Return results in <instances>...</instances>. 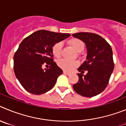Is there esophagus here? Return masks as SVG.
I'll return each instance as SVG.
<instances>
[{
	"mask_svg": "<svg viewBox=\"0 0 126 126\" xmlns=\"http://www.w3.org/2000/svg\"><path fill=\"white\" fill-rule=\"evenodd\" d=\"M63 73H64V75H70L71 73H69V72H67V71H63Z\"/></svg>",
	"mask_w": 126,
	"mask_h": 126,
	"instance_id": "34e87169",
	"label": "esophagus"
}]
</instances>
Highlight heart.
<instances>
[{"label":"heart","instance_id":"1","mask_svg":"<svg viewBox=\"0 0 126 126\" xmlns=\"http://www.w3.org/2000/svg\"><path fill=\"white\" fill-rule=\"evenodd\" d=\"M68 44L71 45L72 47L79 52V55H80V52L83 51L85 47V43L81 39L78 38H72L68 41ZM63 43L61 41L56 43L52 46L51 51L53 56L56 58H60L62 55ZM80 63L78 60H68L66 59H60L57 62V64L59 67L64 70V71H70L77 67L79 65Z\"/></svg>","mask_w":126,"mask_h":126}]
</instances>
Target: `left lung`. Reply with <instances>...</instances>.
Returning <instances> with one entry per match:
<instances>
[{
	"instance_id": "8db88e82",
	"label": "left lung",
	"mask_w": 126,
	"mask_h": 126,
	"mask_svg": "<svg viewBox=\"0 0 126 126\" xmlns=\"http://www.w3.org/2000/svg\"><path fill=\"white\" fill-rule=\"evenodd\" d=\"M85 43L87 60L78 68L79 81L73 85L75 91L80 95L92 97L105 90L114 70L112 50L110 45L99 35L92 32H78L72 34Z\"/></svg>"
}]
</instances>
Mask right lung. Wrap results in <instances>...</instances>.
<instances>
[{"label": "right lung", "mask_w": 126, "mask_h": 126, "mask_svg": "<svg viewBox=\"0 0 126 126\" xmlns=\"http://www.w3.org/2000/svg\"><path fill=\"white\" fill-rule=\"evenodd\" d=\"M70 36L39 30L22 40L14 56L15 75L25 90L31 94L40 95L50 90L63 70L53 61L52 46ZM46 64L50 68L43 70Z\"/></svg>", "instance_id": "1"}]
</instances>
